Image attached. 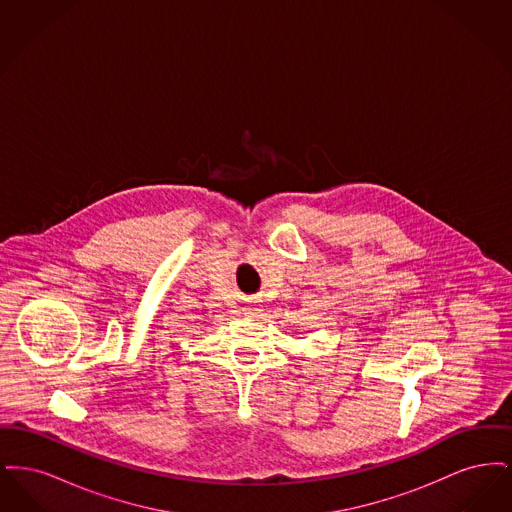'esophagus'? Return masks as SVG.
I'll list each match as a JSON object with an SVG mask.
<instances>
[{"label":"esophagus","instance_id":"1","mask_svg":"<svg viewBox=\"0 0 512 512\" xmlns=\"http://www.w3.org/2000/svg\"><path fill=\"white\" fill-rule=\"evenodd\" d=\"M259 313H261L259 307H247L245 309V317H259Z\"/></svg>","mask_w":512,"mask_h":512}]
</instances>
